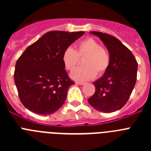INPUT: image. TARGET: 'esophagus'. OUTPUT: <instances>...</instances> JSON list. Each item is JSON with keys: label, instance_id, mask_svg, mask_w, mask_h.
Masks as SVG:
<instances>
[{"label": "esophagus", "instance_id": "obj_1", "mask_svg": "<svg viewBox=\"0 0 151 151\" xmlns=\"http://www.w3.org/2000/svg\"><path fill=\"white\" fill-rule=\"evenodd\" d=\"M76 84H77V85H85V82H76Z\"/></svg>", "mask_w": 151, "mask_h": 151}]
</instances>
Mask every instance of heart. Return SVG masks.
<instances>
[{
  "label": "heart",
  "mask_w": 151,
  "mask_h": 151,
  "mask_svg": "<svg viewBox=\"0 0 151 151\" xmlns=\"http://www.w3.org/2000/svg\"><path fill=\"white\" fill-rule=\"evenodd\" d=\"M84 66L78 67L71 73V78L76 81L85 82L103 75L109 68L110 56L106 49L101 47L94 38H88L79 41L76 50L68 47L63 50L62 61L67 70L71 71L78 65L80 57H84Z\"/></svg>",
  "instance_id": "heart-1"
}]
</instances>
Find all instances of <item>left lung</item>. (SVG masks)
Segmentation results:
<instances>
[{
    "label": "left lung",
    "mask_w": 151,
    "mask_h": 151,
    "mask_svg": "<svg viewBox=\"0 0 151 151\" xmlns=\"http://www.w3.org/2000/svg\"><path fill=\"white\" fill-rule=\"evenodd\" d=\"M106 45L110 56L109 68L94 82L95 93L88 99L91 106L104 113L120 110L129 100L137 80L135 57L116 37L100 32H91Z\"/></svg>",
    "instance_id": "8db88e82"
}]
</instances>
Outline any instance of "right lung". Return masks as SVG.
Here are the masks:
<instances>
[{"mask_svg": "<svg viewBox=\"0 0 151 151\" xmlns=\"http://www.w3.org/2000/svg\"><path fill=\"white\" fill-rule=\"evenodd\" d=\"M84 34V32H48L19 57L14 82L20 101L28 110L49 115L63 105L68 88L74 82L65 70L63 52Z\"/></svg>", "mask_w": 151, "mask_h": 151, "instance_id": "1", "label": "right lung"}]
</instances>
